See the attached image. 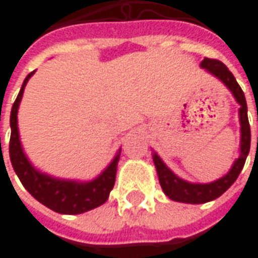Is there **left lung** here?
Segmentation results:
<instances>
[{"instance_id":"1","label":"left lung","mask_w":258,"mask_h":258,"mask_svg":"<svg viewBox=\"0 0 258 258\" xmlns=\"http://www.w3.org/2000/svg\"><path fill=\"white\" fill-rule=\"evenodd\" d=\"M201 68L205 69L208 73H211L212 76H215L217 79H219L222 84L225 85L240 105V109H238L241 125L240 150H238L240 154L235 159V162L232 163L228 173L224 174L222 177H219L214 182H209V183H192V182H187L185 179L179 177L177 174H174L166 166V163L160 159V156L156 151H153V162L156 166L159 182H160L163 192L172 201L183 202V204H205V202L214 201V199H217L222 195L237 180L238 174L241 173L245 159L250 153V143H251V131H250V124H248V117H247L245 96H244V92L240 88V85L237 84L234 75L228 71V68L224 63L215 60V59L205 57L201 62Z\"/></svg>"}]
</instances>
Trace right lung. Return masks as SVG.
I'll return each instance as SVG.
<instances>
[{"mask_svg":"<svg viewBox=\"0 0 258 258\" xmlns=\"http://www.w3.org/2000/svg\"><path fill=\"white\" fill-rule=\"evenodd\" d=\"M34 72L28 73L27 78L21 85L17 99L11 108L10 125H11V137H10V160L14 167V172L18 176L20 182L27 189V192L37 199L40 204L47 207L54 212L64 215H76L91 211L94 208L105 204L115 183L117 166L119 162L121 149L117 151L115 157L107 167L92 180H73V179H60L50 174L44 173L33 166L23 150L20 133H18V108L24 94V88L28 79ZM1 147V137H0Z\"/></svg>","mask_w":258,"mask_h":258,"instance_id":"right-lung-1","label":"right lung"}]
</instances>
